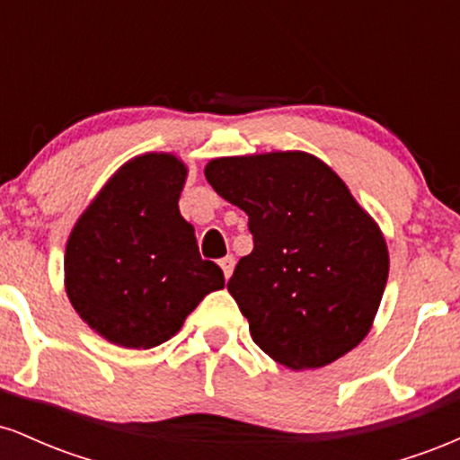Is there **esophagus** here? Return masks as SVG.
Here are the masks:
<instances>
[{"label": "esophagus", "mask_w": 460, "mask_h": 460, "mask_svg": "<svg viewBox=\"0 0 460 460\" xmlns=\"http://www.w3.org/2000/svg\"><path fill=\"white\" fill-rule=\"evenodd\" d=\"M234 266H235L234 255H226V257H223V260H220V268H223L225 279L231 277V272H234Z\"/></svg>", "instance_id": "1"}]
</instances>
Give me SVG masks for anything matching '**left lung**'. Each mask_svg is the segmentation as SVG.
<instances>
[{
  "label": "left lung",
  "mask_w": 460,
  "mask_h": 460,
  "mask_svg": "<svg viewBox=\"0 0 460 460\" xmlns=\"http://www.w3.org/2000/svg\"><path fill=\"white\" fill-rule=\"evenodd\" d=\"M205 179L244 209L252 252L226 283L252 341L292 369L324 367L372 329L389 277L381 226L305 151L216 157Z\"/></svg>",
  "instance_id": "8db88e82"
}]
</instances>
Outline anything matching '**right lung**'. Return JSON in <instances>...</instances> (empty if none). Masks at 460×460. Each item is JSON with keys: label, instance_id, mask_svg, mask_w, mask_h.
<instances>
[{"label": "right lung", "instance_id": "obj_1", "mask_svg": "<svg viewBox=\"0 0 460 460\" xmlns=\"http://www.w3.org/2000/svg\"><path fill=\"white\" fill-rule=\"evenodd\" d=\"M188 166L172 153L125 162L84 209L66 242L73 309L110 344L146 350L177 335L223 270L200 260L179 212Z\"/></svg>", "mask_w": 460, "mask_h": 460}]
</instances>
